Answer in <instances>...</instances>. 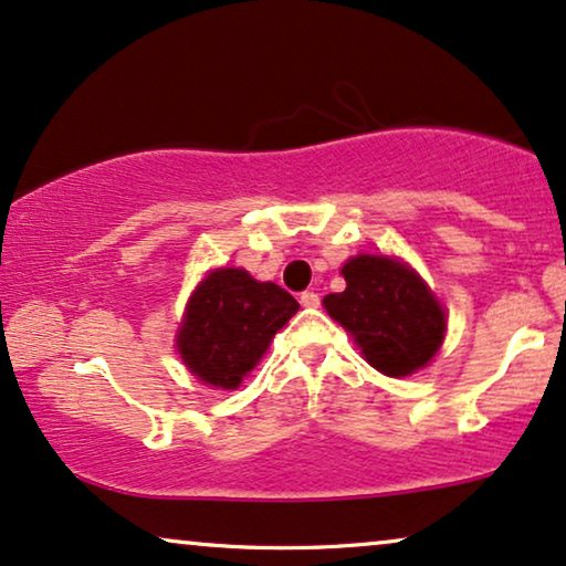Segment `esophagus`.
Returning a JSON list of instances; mask_svg holds the SVG:
<instances>
[{"mask_svg":"<svg viewBox=\"0 0 566 566\" xmlns=\"http://www.w3.org/2000/svg\"><path fill=\"white\" fill-rule=\"evenodd\" d=\"M300 303H303V307H318L321 295H318V292L307 290V292H303V295H300Z\"/></svg>","mask_w":566,"mask_h":566,"instance_id":"34e87169","label":"esophagus"}]
</instances>
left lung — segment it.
Returning a JSON list of instances; mask_svg holds the SVG:
<instances>
[{"mask_svg": "<svg viewBox=\"0 0 566 566\" xmlns=\"http://www.w3.org/2000/svg\"><path fill=\"white\" fill-rule=\"evenodd\" d=\"M342 274L346 290L326 295L323 305L365 359L390 378L424 367L446 336V313L427 284L386 255H357Z\"/></svg>", "mask_w": 566, "mask_h": 566, "instance_id": "obj_1", "label": "left lung"}]
</instances>
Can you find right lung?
<instances>
[{
    "label": "right lung",
    "instance_id": "obj_1",
    "mask_svg": "<svg viewBox=\"0 0 566 566\" xmlns=\"http://www.w3.org/2000/svg\"><path fill=\"white\" fill-rule=\"evenodd\" d=\"M300 311L274 282H255L243 269L209 274L188 303L178 352L196 378L214 388H238L271 336Z\"/></svg>",
    "mask_w": 566,
    "mask_h": 566
}]
</instances>
